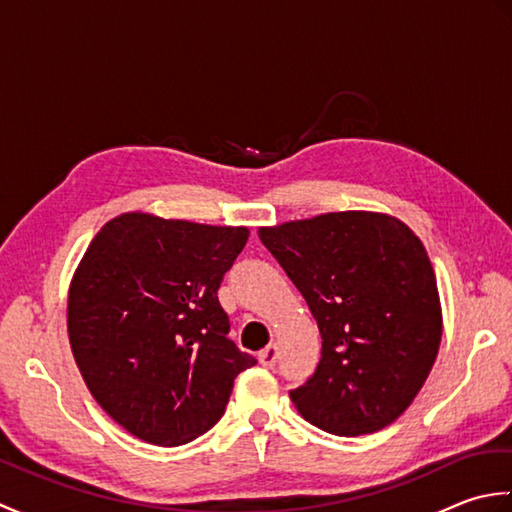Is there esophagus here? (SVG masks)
Wrapping results in <instances>:
<instances>
[{"label":"esophagus","mask_w":512,"mask_h":512,"mask_svg":"<svg viewBox=\"0 0 512 512\" xmlns=\"http://www.w3.org/2000/svg\"><path fill=\"white\" fill-rule=\"evenodd\" d=\"M277 356H279V350H277V345H268L266 350H262L259 352V363H262L264 367H275V363H277Z\"/></svg>","instance_id":"obj_1"}]
</instances>
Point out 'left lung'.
<instances>
[{"mask_svg":"<svg viewBox=\"0 0 512 512\" xmlns=\"http://www.w3.org/2000/svg\"><path fill=\"white\" fill-rule=\"evenodd\" d=\"M308 301L321 361L290 391L297 411L334 436H363L402 416L442 341V303L427 248L389 213L339 211L259 228Z\"/></svg>","mask_w":512,"mask_h":512,"instance_id":"8db88e82","label":"left lung"}]
</instances>
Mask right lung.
Masks as SVG:
<instances>
[{"instance_id": "right-lung-1", "label": "right lung", "mask_w": 512, "mask_h": 512, "mask_svg": "<svg viewBox=\"0 0 512 512\" xmlns=\"http://www.w3.org/2000/svg\"><path fill=\"white\" fill-rule=\"evenodd\" d=\"M248 242L246 226L112 217L94 235L68 290V336L94 400L125 431L178 447L222 418L239 352L217 301Z\"/></svg>"}]
</instances>
